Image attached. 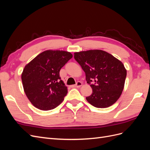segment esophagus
<instances>
[{"instance_id":"1","label":"esophagus","mask_w":150,"mask_h":150,"mask_svg":"<svg viewBox=\"0 0 150 150\" xmlns=\"http://www.w3.org/2000/svg\"><path fill=\"white\" fill-rule=\"evenodd\" d=\"M81 86H82V83L80 82V81H78V82L76 84V85H72V86H71V87L72 88H80Z\"/></svg>"}]
</instances>
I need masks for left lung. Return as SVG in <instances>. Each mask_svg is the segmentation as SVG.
<instances>
[{
	"instance_id": "1",
	"label": "left lung",
	"mask_w": 150,
	"mask_h": 150,
	"mask_svg": "<svg viewBox=\"0 0 150 150\" xmlns=\"http://www.w3.org/2000/svg\"><path fill=\"white\" fill-rule=\"evenodd\" d=\"M74 56L93 89L86 100L99 108L115 103L122 94L126 77V69L122 62L102 50L75 52Z\"/></svg>"
}]
</instances>
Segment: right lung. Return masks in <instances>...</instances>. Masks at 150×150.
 Listing matches in <instances>:
<instances>
[{"label":"right lung","mask_w":150,"mask_h":150,"mask_svg":"<svg viewBox=\"0 0 150 150\" xmlns=\"http://www.w3.org/2000/svg\"><path fill=\"white\" fill-rule=\"evenodd\" d=\"M72 54L59 50H47L26 64L21 75L24 92L33 106L48 111L58 106L67 93L59 71Z\"/></svg>","instance_id":"obj_1"}]
</instances>
